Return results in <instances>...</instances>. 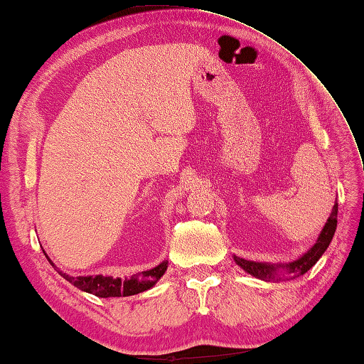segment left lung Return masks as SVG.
I'll use <instances>...</instances> for the list:
<instances>
[{"mask_svg": "<svg viewBox=\"0 0 364 364\" xmlns=\"http://www.w3.org/2000/svg\"><path fill=\"white\" fill-rule=\"evenodd\" d=\"M337 203L333 206V211L324 224L321 233L318 235L316 243L310 247L307 252H304L301 257H297L292 262H283V264H270V262H254V260H246L238 256H233V260L237 262L241 269L246 273H250L254 278L264 279V282H279L284 275L288 279H294L297 277L307 273L311 267H314L320 257L328 250V246L333 240L337 227Z\"/></svg>", "mask_w": 364, "mask_h": 364, "instance_id": "8db88e82", "label": "left lung"}]
</instances>
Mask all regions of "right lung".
Masks as SVG:
<instances>
[{"instance_id": "add662e5", "label": "right lung", "mask_w": 364, "mask_h": 364, "mask_svg": "<svg viewBox=\"0 0 364 364\" xmlns=\"http://www.w3.org/2000/svg\"><path fill=\"white\" fill-rule=\"evenodd\" d=\"M44 252V251H43ZM46 256V252H44ZM49 264L54 267V269L59 272V275L67 279L68 283H72L76 288L89 292V294H94L97 297H127L139 294V292H144L146 289H151L153 286L158 283V279L164 275L166 269H168V260H163L161 264L153 267L150 270H145L142 273H137V275H132L131 278H113V277H105V275H87V277H72L63 273L60 269H57L53 260L48 256Z\"/></svg>"}]
</instances>
